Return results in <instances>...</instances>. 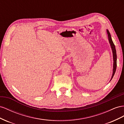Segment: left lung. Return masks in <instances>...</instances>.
<instances>
[{"mask_svg":"<svg viewBox=\"0 0 124 124\" xmlns=\"http://www.w3.org/2000/svg\"><path fill=\"white\" fill-rule=\"evenodd\" d=\"M107 34H108V39L109 43V44H110L111 48L112 50L113 58V74H112V77H111V79L110 80V81H111L112 80V79L113 78V76H114V74L115 73L116 69V66H117V55H116V51L115 45H114V43H113V42L112 41L111 34H110V33H109L108 30H107ZM110 81H109V82H110Z\"/></svg>","mask_w":124,"mask_h":124,"instance_id":"obj_1","label":"left lung"}]
</instances>
